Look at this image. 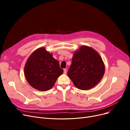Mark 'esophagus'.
I'll use <instances>...</instances> for the list:
<instances>
[{
	"instance_id": "34e87169",
	"label": "esophagus",
	"mask_w": 130,
	"mask_h": 130,
	"mask_svg": "<svg viewBox=\"0 0 130 130\" xmlns=\"http://www.w3.org/2000/svg\"><path fill=\"white\" fill-rule=\"evenodd\" d=\"M66 73H67V69H64V74H66Z\"/></svg>"
}]
</instances>
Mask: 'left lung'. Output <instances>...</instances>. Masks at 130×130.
Returning <instances> with one entry per match:
<instances>
[{"mask_svg": "<svg viewBox=\"0 0 130 130\" xmlns=\"http://www.w3.org/2000/svg\"><path fill=\"white\" fill-rule=\"evenodd\" d=\"M104 72L105 65L99 53L83 45L74 52L67 75L78 89L88 90L100 82Z\"/></svg>", "mask_w": 130, "mask_h": 130, "instance_id": "left-lung-1", "label": "left lung"}]
</instances>
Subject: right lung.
<instances>
[{"label": "right lung", "mask_w": 130, "mask_h": 130, "mask_svg": "<svg viewBox=\"0 0 130 130\" xmlns=\"http://www.w3.org/2000/svg\"><path fill=\"white\" fill-rule=\"evenodd\" d=\"M63 73V70L59 67L58 61L45 47H40L34 51L24 67L27 82L40 91L50 90Z\"/></svg>", "instance_id": "right-lung-1"}]
</instances>
